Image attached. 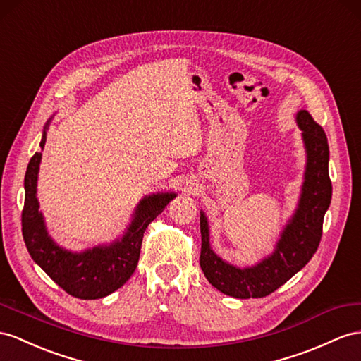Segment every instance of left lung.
<instances>
[{
  "instance_id": "obj_1",
  "label": "left lung",
  "mask_w": 361,
  "mask_h": 361,
  "mask_svg": "<svg viewBox=\"0 0 361 361\" xmlns=\"http://www.w3.org/2000/svg\"><path fill=\"white\" fill-rule=\"evenodd\" d=\"M308 163L299 207L285 227L274 253L252 269L226 264L212 252L209 226L201 214V270L216 290L236 299H257L271 294L310 262L322 239L323 218L329 207L332 184L328 172L329 147L323 128L308 111L298 114Z\"/></svg>"
}]
</instances>
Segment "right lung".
I'll return each instance as SVG.
<instances>
[{"mask_svg": "<svg viewBox=\"0 0 361 361\" xmlns=\"http://www.w3.org/2000/svg\"><path fill=\"white\" fill-rule=\"evenodd\" d=\"M49 125V123H47ZM45 145V133L39 143ZM42 152H35L24 178V209L21 214L23 238L32 259L63 291L78 299H100L120 288L133 276L140 257L146 227L175 198V193H157L140 201L134 221L122 239L108 247H96L84 253L62 250L54 244L44 226L36 200V180Z\"/></svg>", "mask_w": 361, "mask_h": 361, "instance_id": "add662e5", "label": "right lung"}]
</instances>
